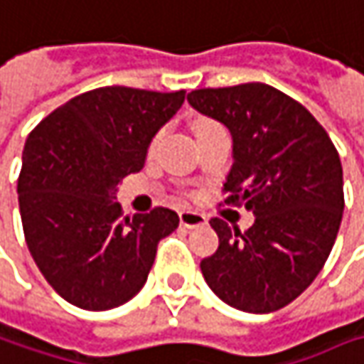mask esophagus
<instances>
[{
  "label": "esophagus",
  "instance_id": "esophagus-1",
  "mask_svg": "<svg viewBox=\"0 0 364 364\" xmlns=\"http://www.w3.org/2000/svg\"><path fill=\"white\" fill-rule=\"evenodd\" d=\"M179 222H181L183 228H201L208 224V218L199 212L183 210V212H179Z\"/></svg>",
  "mask_w": 364,
  "mask_h": 364
}]
</instances>
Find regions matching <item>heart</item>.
Listing matches in <instances>:
<instances>
[{
  "label": "heart",
  "instance_id": "1",
  "mask_svg": "<svg viewBox=\"0 0 364 364\" xmlns=\"http://www.w3.org/2000/svg\"><path fill=\"white\" fill-rule=\"evenodd\" d=\"M215 122H208V119H201V122H198V126H196V130L198 132H201V130H205V128H210V126H213ZM161 136H163V132H156L154 134V138L151 140V146H149V151H154L156 149V144H159V140H161Z\"/></svg>",
  "mask_w": 364,
  "mask_h": 364
}]
</instances>
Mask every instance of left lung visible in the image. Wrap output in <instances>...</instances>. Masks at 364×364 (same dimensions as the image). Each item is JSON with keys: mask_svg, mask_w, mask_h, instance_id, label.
<instances>
[{"mask_svg": "<svg viewBox=\"0 0 364 364\" xmlns=\"http://www.w3.org/2000/svg\"><path fill=\"white\" fill-rule=\"evenodd\" d=\"M187 102L232 132L224 203L257 215L246 232L212 218L220 246L199 264L205 283L248 314L285 308L318 277L336 240L344 210L338 151L301 103L264 83L196 89Z\"/></svg>", "mask_w": 364, "mask_h": 364, "instance_id": "left-lung-1", "label": "left lung"}]
</instances>
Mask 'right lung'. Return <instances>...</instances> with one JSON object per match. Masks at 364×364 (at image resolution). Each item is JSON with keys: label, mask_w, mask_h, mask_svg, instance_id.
Listing matches in <instances>:
<instances>
[{"label": "right lung", "mask_w": 364, "mask_h": 364, "mask_svg": "<svg viewBox=\"0 0 364 364\" xmlns=\"http://www.w3.org/2000/svg\"><path fill=\"white\" fill-rule=\"evenodd\" d=\"M185 91L100 87L73 97L26 140L18 201L28 250L63 299L105 311L146 283L156 246L179 226L168 208L122 218L116 191L144 166L152 136Z\"/></svg>", "instance_id": "add662e5"}]
</instances>
